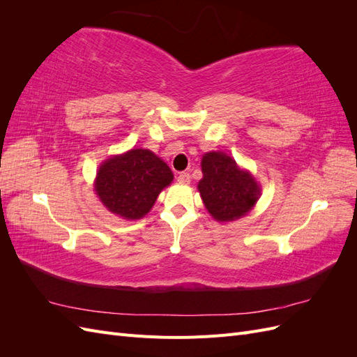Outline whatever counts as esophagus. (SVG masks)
Wrapping results in <instances>:
<instances>
[{
	"instance_id": "34e87169",
	"label": "esophagus",
	"mask_w": 357,
	"mask_h": 357,
	"mask_svg": "<svg viewBox=\"0 0 357 357\" xmlns=\"http://www.w3.org/2000/svg\"><path fill=\"white\" fill-rule=\"evenodd\" d=\"M177 181L181 183V185H189V183H190L189 172H180L178 177H177Z\"/></svg>"
}]
</instances>
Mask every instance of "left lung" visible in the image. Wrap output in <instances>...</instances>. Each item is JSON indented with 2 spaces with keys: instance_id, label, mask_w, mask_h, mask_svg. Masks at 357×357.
Instances as JSON below:
<instances>
[{
  "instance_id": "8db88e82",
  "label": "left lung",
  "mask_w": 357,
  "mask_h": 357,
  "mask_svg": "<svg viewBox=\"0 0 357 357\" xmlns=\"http://www.w3.org/2000/svg\"><path fill=\"white\" fill-rule=\"evenodd\" d=\"M202 178L198 183L205 208L218 222H232L250 211L261 188L250 172L241 169L223 152H208L201 160Z\"/></svg>"
}]
</instances>
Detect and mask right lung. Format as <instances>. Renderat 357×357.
Segmentation results:
<instances>
[{"instance_id": "1", "label": "right lung", "mask_w": 357, "mask_h": 357, "mask_svg": "<svg viewBox=\"0 0 357 357\" xmlns=\"http://www.w3.org/2000/svg\"><path fill=\"white\" fill-rule=\"evenodd\" d=\"M174 178L164 160L147 149H131L105 159L93 190L104 207L128 220L142 219L152 210L162 189Z\"/></svg>"}]
</instances>
